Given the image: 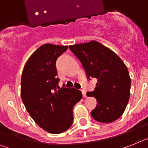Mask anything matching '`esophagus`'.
<instances>
[{
    "label": "esophagus",
    "instance_id": "esophagus-1",
    "mask_svg": "<svg viewBox=\"0 0 148 148\" xmlns=\"http://www.w3.org/2000/svg\"><path fill=\"white\" fill-rule=\"evenodd\" d=\"M82 95H83V97H87V95H86V92H85V91H82Z\"/></svg>",
    "mask_w": 148,
    "mask_h": 148
}]
</instances>
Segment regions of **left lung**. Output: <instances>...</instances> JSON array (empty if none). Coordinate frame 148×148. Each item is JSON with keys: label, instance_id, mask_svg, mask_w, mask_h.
<instances>
[{"label": "left lung", "instance_id": "left-lung-1", "mask_svg": "<svg viewBox=\"0 0 148 148\" xmlns=\"http://www.w3.org/2000/svg\"><path fill=\"white\" fill-rule=\"evenodd\" d=\"M69 47L80 60L88 77L97 79L95 91L87 93L97 101L91 112L92 117L103 123L119 119L130 97L131 79L125 63L112 50L96 41Z\"/></svg>", "mask_w": 148, "mask_h": 148}]
</instances>
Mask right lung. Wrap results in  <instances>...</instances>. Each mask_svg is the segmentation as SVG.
Here are the masks:
<instances>
[{
	"label": "right lung",
	"mask_w": 148,
	"mask_h": 148,
	"mask_svg": "<svg viewBox=\"0 0 148 148\" xmlns=\"http://www.w3.org/2000/svg\"><path fill=\"white\" fill-rule=\"evenodd\" d=\"M68 46L45 44L30 56L23 68L21 98L29 115L41 129L52 134L66 131L73 122V107L81 91L57 86L56 60Z\"/></svg>",
	"instance_id": "add662e5"
}]
</instances>
